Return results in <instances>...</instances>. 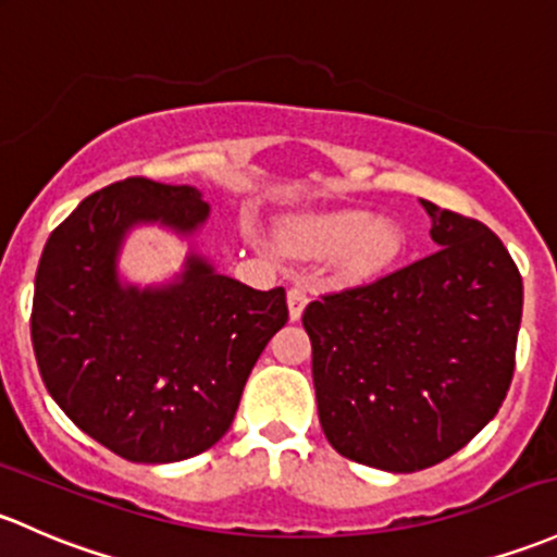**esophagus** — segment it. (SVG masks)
Listing matches in <instances>:
<instances>
[{
	"mask_svg": "<svg viewBox=\"0 0 557 557\" xmlns=\"http://www.w3.org/2000/svg\"><path fill=\"white\" fill-rule=\"evenodd\" d=\"M307 301H309V296H307V290L304 288H290L288 290V309H290V320H298L301 318V312H304V307H307Z\"/></svg>",
	"mask_w": 557,
	"mask_h": 557,
	"instance_id": "1",
	"label": "esophagus"
}]
</instances>
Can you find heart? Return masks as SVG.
I'll list each match as a JSON object with an SVG mask.
<instances>
[{"instance_id": "1", "label": "heart", "mask_w": 557, "mask_h": 557, "mask_svg": "<svg viewBox=\"0 0 557 557\" xmlns=\"http://www.w3.org/2000/svg\"><path fill=\"white\" fill-rule=\"evenodd\" d=\"M285 243L301 256L342 253V272L366 280L386 272L406 248V234L389 219H371L362 210H333L298 221Z\"/></svg>"}]
</instances>
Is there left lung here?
I'll return each instance as SVG.
<instances>
[{
	"label": "left lung",
	"instance_id": "left-lung-1",
	"mask_svg": "<svg viewBox=\"0 0 557 557\" xmlns=\"http://www.w3.org/2000/svg\"><path fill=\"white\" fill-rule=\"evenodd\" d=\"M441 248L304 309L318 413L357 465L417 472L496 417L515 371L523 280L502 239L426 202Z\"/></svg>",
	"mask_w": 557,
	"mask_h": 557
}]
</instances>
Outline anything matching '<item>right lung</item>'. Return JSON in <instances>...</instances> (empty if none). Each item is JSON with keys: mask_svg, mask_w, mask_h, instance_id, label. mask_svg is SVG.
<instances>
[{"mask_svg": "<svg viewBox=\"0 0 557 557\" xmlns=\"http://www.w3.org/2000/svg\"><path fill=\"white\" fill-rule=\"evenodd\" d=\"M195 186L125 178L52 230L34 280L32 342L52 400L85 435L138 465L202 454L226 435L285 288L253 290L189 256L168 288H122L116 253L138 221L195 232Z\"/></svg>", "mask_w": 557, "mask_h": 557, "instance_id": "add662e5", "label": "right lung"}]
</instances>
